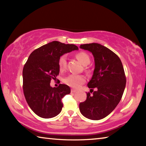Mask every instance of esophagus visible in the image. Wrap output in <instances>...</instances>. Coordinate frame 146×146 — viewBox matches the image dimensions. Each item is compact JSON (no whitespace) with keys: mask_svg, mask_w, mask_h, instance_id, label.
Instances as JSON below:
<instances>
[{"mask_svg":"<svg viewBox=\"0 0 146 146\" xmlns=\"http://www.w3.org/2000/svg\"><path fill=\"white\" fill-rule=\"evenodd\" d=\"M71 93H76V90H74V89H71Z\"/></svg>","mask_w":146,"mask_h":146,"instance_id":"1","label":"esophagus"}]
</instances>
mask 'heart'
<instances>
[{
	"label": "heart",
	"instance_id": "heart-1",
	"mask_svg": "<svg viewBox=\"0 0 146 146\" xmlns=\"http://www.w3.org/2000/svg\"><path fill=\"white\" fill-rule=\"evenodd\" d=\"M76 57L79 62L84 66H87L90 63V57L85 52H79L76 55ZM67 65V58L66 55L61 56L58 60V67L60 71L66 69ZM86 82L84 76L81 75H70L64 78V82L73 88H78L80 86Z\"/></svg>",
	"mask_w": 146,
	"mask_h": 146
}]
</instances>
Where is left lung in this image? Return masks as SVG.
Listing matches in <instances>:
<instances>
[{"label":"left lung","instance_id":"left-lung-1","mask_svg":"<svg viewBox=\"0 0 146 146\" xmlns=\"http://www.w3.org/2000/svg\"><path fill=\"white\" fill-rule=\"evenodd\" d=\"M81 49L93 54L95 69L88 84L97 90L79 104L80 113L90 120H98L110 115L120 102L126 84L124 70L120 58L106 47L98 43L81 44Z\"/></svg>","mask_w":146,"mask_h":146}]
</instances>
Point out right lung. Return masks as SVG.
Returning <instances> with one entry per match:
<instances>
[{
  "label": "right lung",
  "instance_id": "obj_1",
  "mask_svg": "<svg viewBox=\"0 0 146 146\" xmlns=\"http://www.w3.org/2000/svg\"><path fill=\"white\" fill-rule=\"evenodd\" d=\"M74 44L53 41L32 52L24 66L23 91L26 102L38 117L50 118L61 112L62 98L71 92L66 84L52 88L50 82L59 74L58 60L64 54L78 50Z\"/></svg>",
  "mask_w": 146,
  "mask_h": 146
}]
</instances>
